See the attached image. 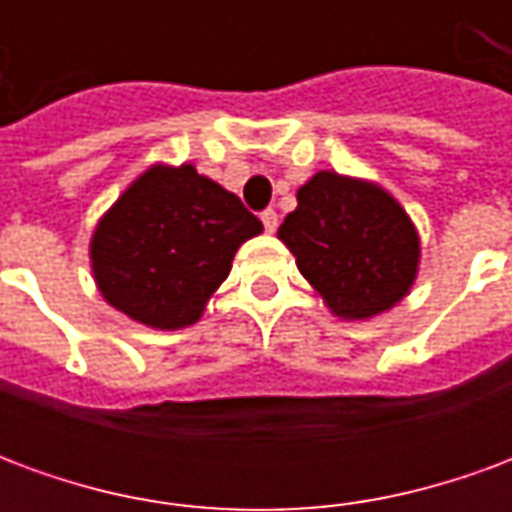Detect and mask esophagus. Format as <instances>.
Listing matches in <instances>:
<instances>
[{"label": "esophagus", "mask_w": 512, "mask_h": 512, "mask_svg": "<svg viewBox=\"0 0 512 512\" xmlns=\"http://www.w3.org/2000/svg\"><path fill=\"white\" fill-rule=\"evenodd\" d=\"M260 219H263V227H266V233H277V227H279V216L271 208L268 211L260 213Z\"/></svg>", "instance_id": "esophagus-1"}]
</instances>
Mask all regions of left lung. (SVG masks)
<instances>
[{
  "instance_id": "8db88e82",
  "label": "left lung",
  "mask_w": 512,
  "mask_h": 512,
  "mask_svg": "<svg viewBox=\"0 0 512 512\" xmlns=\"http://www.w3.org/2000/svg\"><path fill=\"white\" fill-rule=\"evenodd\" d=\"M296 200L279 238L334 315L365 321L406 296L417 277L419 238L384 189L318 172Z\"/></svg>"
}]
</instances>
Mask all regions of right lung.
Returning a JSON list of instances; mask_svg holds the SVG:
<instances>
[{"mask_svg": "<svg viewBox=\"0 0 512 512\" xmlns=\"http://www.w3.org/2000/svg\"><path fill=\"white\" fill-rule=\"evenodd\" d=\"M263 230L255 213L191 164L150 167L98 222L90 244L104 299L153 329L202 315L238 246Z\"/></svg>", "mask_w": 512, "mask_h": 512, "instance_id": "right-lung-1", "label": "right lung"}]
</instances>
